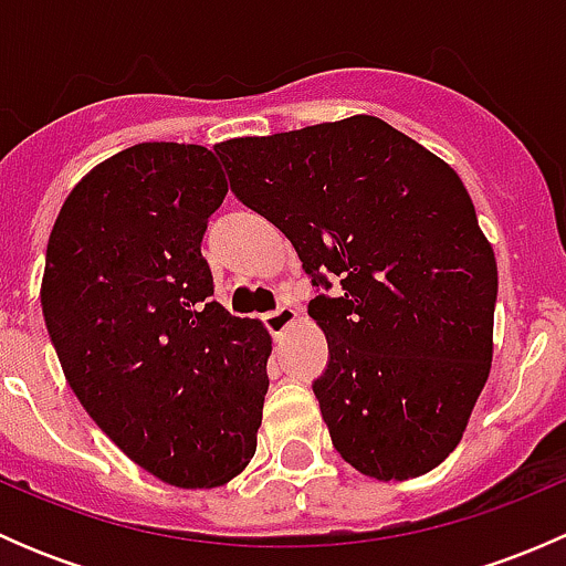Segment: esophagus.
Here are the masks:
<instances>
[{
    "label": "esophagus",
    "mask_w": 566,
    "mask_h": 566,
    "mask_svg": "<svg viewBox=\"0 0 566 566\" xmlns=\"http://www.w3.org/2000/svg\"><path fill=\"white\" fill-rule=\"evenodd\" d=\"M295 319H298V312H295L293 306H279L276 312H268V315L262 317V323H265V328L271 331L273 339H279V336H282Z\"/></svg>",
    "instance_id": "34e87169"
}]
</instances>
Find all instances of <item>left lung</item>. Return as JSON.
Here are the masks:
<instances>
[{"instance_id":"left-lung-1","label":"left lung","mask_w":566,"mask_h":566,"mask_svg":"<svg viewBox=\"0 0 566 566\" xmlns=\"http://www.w3.org/2000/svg\"><path fill=\"white\" fill-rule=\"evenodd\" d=\"M238 199L287 235L328 339L312 384L334 449L402 482L454 452L493 361L499 268L465 186L427 147L356 114L213 147Z\"/></svg>"}]
</instances>
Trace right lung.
I'll use <instances>...</instances> for the list:
<instances>
[{
  "instance_id": "1",
  "label": "right lung",
  "mask_w": 566,
  "mask_h": 566,
  "mask_svg": "<svg viewBox=\"0 0 566 566\" xmlns=\"http://www.w3.org/2000/svg\"><path fill=\"white\" fill-rule=\"evenodd\" d=\"M227 180L208 147L142 142L82 177L45 249V328L95 424L175 488L254 458L271 336L210 301L202 256Z\"/></svg>"
}]
</instances>
